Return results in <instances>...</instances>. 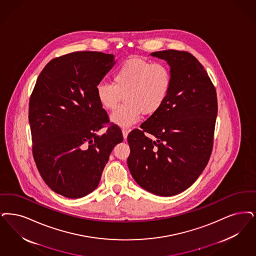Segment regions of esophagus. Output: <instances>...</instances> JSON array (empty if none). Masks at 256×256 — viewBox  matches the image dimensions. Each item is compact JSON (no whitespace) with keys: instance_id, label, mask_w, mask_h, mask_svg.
<instances>
[{"instance_id":"esophagus-1","label":"esophagus","mask_w":256,"mask_h":256,"mask_svg":"<svg viewBox=\"0 0 256 256\" xmlns=\"http://www.w3.org/2000/svg\"><path fill=\"white\" fill-rule=\"evenodd\" d=\"M128 132H130V130H126V128H123V130H122L124 139H126V137H128Z\"/></svg>"}]
</instances>
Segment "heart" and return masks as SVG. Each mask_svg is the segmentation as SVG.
<instances>
[{
	"instance_id": "obj_1",
	"label": "heart",
	"mask_w": 256,
	"mask_h": 256,
	"mask_svg": "<svg viewBox=\"0 0 256 256\" xmlns=\"http://www.w3.org/2000/svg\"><path fill=\"white\" fill-rule=\"evenodd\" d=\"M172 86V74L163 62L130 58L112 73V84L96 88L97 99L104 110H114L124 98L126 102L112 114L121 126L136 123L141 115L152 116L164 106Z\"/></svg>"
}]
</instances>
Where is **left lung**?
<instances>
[{
	"instance_id": "8db88e82",
	"label": "left lung",
	"mask_w": 256,
	"mask_h": 256,
	"mask_svg": "<svg viewBox=\"0 0 256 256\" xmlns=\"http://www.w3.org/2000/svg\"><path fill=\"white\" fill-rule=\"evenodd\" d=\"M152 55L168 62L172 86L163 108L144 121L141 130L128 133V166L146 190L172 196L194 184L210 160L217 95L204 66L190 52L168 50Z\"/></svg>"
}]
</instances>
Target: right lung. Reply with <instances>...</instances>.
Instances as JSON below:
<instances>
[{
  "label": "right lung",
  "instance_id": "right-lung-1",
  "mask_svg": "<svg viewBox=\"0 0 256 256\" xmlns=\"http://www.w3.org/2000/svg\"><path fill=\"white\" fill-rule=\"evenodd\" d=\"M114 64L112 54L72 52L48 62L36 81L28 108L32 154L58 194L74 199L93 192L113 148L123 141L96 96ZM104 126L107 132L97 136Z\"/></svg>",
  "mask_w": 256,
  "mask_h": 256
}]
</instances>
